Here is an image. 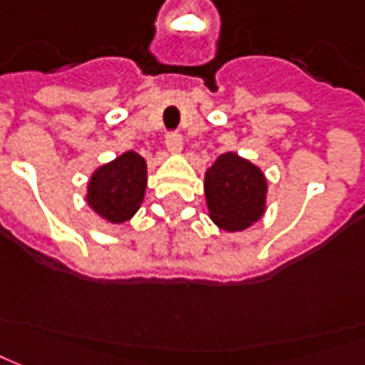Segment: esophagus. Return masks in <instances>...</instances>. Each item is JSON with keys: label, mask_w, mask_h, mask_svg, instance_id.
Returning a JSON list of instances; mask_svg holds the SVG:
<instances>
[{"label": "esophagus", "mask_w": 365, "mask_h": 365, "mask_svg": "<svg viewBox=\"0 0 365 365\" xmlns=\"http://www.w3.org/2000/svg\"><path fill=\"white\" fill-rule=\"evenodd\" d=\"M166 148L170 153H180L182 150V134L180 132H168L166 134Z\"/></svg>", "instance_id": "esophagus-1"}]
</instances>
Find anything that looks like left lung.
<instances>
[{
    "mask_svg": "<svg viewBox=\"0 0 365 365\" xmlns=\"http://www.w3.org/2000/svg\"><path fill=\"white\" fill-rule=\"evenodd\" d=\"M263 173L235 153L221 154L205 175L211 219L225 231H243L265 211Z\"/></svg>",
    "mask_w": 365,
    "mask_h": 365,
    "instance_id": "8db88e82",
    "label": "left lung"
}]
</instances>
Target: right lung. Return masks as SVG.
I'll return each mask as SVG.
<instances>
[{
    "instance_id": "add662e5",
    "label": "right lung",
    "mask_w": 365,
    "mask_h": 365,
    "mask_svg": "<svg viewBox=\"0 0 365 365\" xmlns=\"http://www.w3.org/2000/svg\"><path fill=\"white\" fill-rule=\"evenodd\" d=\"M146 188V163L140 154L124 153L100 166L88 187V202L110 222H124L140 209Z\"/></svg>"
}]
</instances>
